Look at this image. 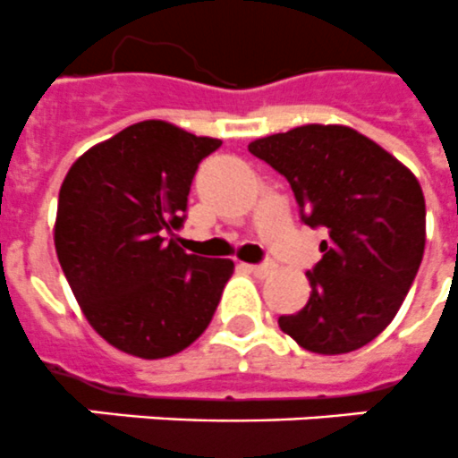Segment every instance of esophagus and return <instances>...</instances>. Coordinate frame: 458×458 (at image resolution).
I'll return each instance as SVG.
<instances>
[{
  "label": "esophagus",
  "mask_w": 458,
  "mask_h": 458,
  "mask_svg": "<svg viewBox=\"0 0 458 458\" xmlns=\"http://www.w3.org/2000/svg\"><path fill=\"white\" fill-rule=\"evenodd\" d=\"M249 270H251L254 275H259V277H266V275H270L275 270V263L273 261L256 263V266H249Z\"/></svg>",
  "instance_id": "esophagus-1"
}]
</instances>
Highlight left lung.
Here are the masks:
<instances>
[{
  "label": "left lung",
  "mask_w": 458,
  "mask_h": 458,
  "mask_svg": "<svg viewBox=\"0 0 458 458\" xmlns=\"http://www.w3.org/2000/svg\"><path fill=\"white\" fill-rule=\"evenodd\" d=\"M287 178L301 221L329 233L308 270L310 299L280 329L319 355L358 351L393 322L426 247L416 176L351 126L306 124L249 143Z\"/></svg>",
  "instance_id": "left-lung-1"
}]
</instances>
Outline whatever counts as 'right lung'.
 I'll return each instance as SVG.
<instances>
[{"label":"right lung","instance_id":"obj_1","mask_svg":"<svg viewBox=\"0 0 458 458\" xmlns=\"http://www.w3.org/2000/svg\"><path fill=\"white\" fill-rule=\"evenodd\" d=\"M218 148L169 122H139L84 152L63 181L58 261L89 325L129 355L159 360L188 348L235 270L230 259L165 242L183 225L197 166Z\"/></svg>","mask_w":458,"mask_h":458}]
</instances>
